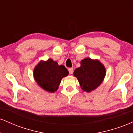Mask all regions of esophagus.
I'll use <instances>...</instances> for the list:
<instances>
[{"instance_id": "esophagus-1", "label": "esophagus", "mask_w": 133, "mask_h": 133, "mask_svg": "<svg viewBox=\"0 0 133 133\" xmlns=\"http://www.w3.org/2000/svg\"><path fill=\"white\" fill-rule=\"evenodd\" d=\"M68 71H69V73L71 74H72L73 73V72H74V69H73V68H69V69H68Z\"/></svg>"}]
</instances>
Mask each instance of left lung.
Masks as SVG:
<instances>
[{"label":"left lung","mask_w":133,"mask_h":133,"mask_svg":"<svg viewBox=\"0 0 133 133\" xmlns=\"http://www.w3.org/2000/svg\"><path fill=\"white\" fill-rule=\"evenodd\" d=\"M106 71L104 65L98 59H92L89 57L84 58L81 61V66L74 71V76L76 77L84 91L91 92L101 84Z\"/></svg>","instance_id":"obj_1"}]
</instances>
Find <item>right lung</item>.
Segmentation results:
<instances>
[{
  "instance_id": "obj_1",
  "label": "right lung",
  "mask_w": 133,
  "mask_h": 133,
  "mask_svg": "<svg viewBox=\"0 0 133 133\" xmlns=\"http://www.w3.org/2000/svg\"><path fill=\"white\" fill-rule=\"evenodd\" d=\"M69 72L64 65H59L52 59L41 61L34 69V78L37 84L44 91L53 93L59 88L63 77Z\"/></svg>"
}]
</instances>
